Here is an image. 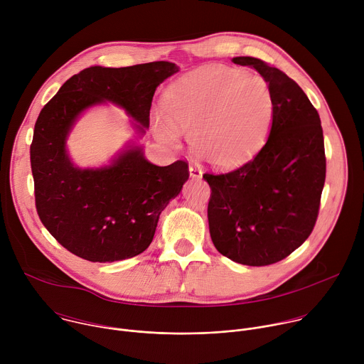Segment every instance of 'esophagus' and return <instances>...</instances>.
Masks as SVG:
<instances>
[{
	"label": "esophagus",
	"instance_id": "1",
	"mask_svg": "<svg viewBox=\"0 0 364 364\" xmlns=\"http://www.w3.org/2000/svg\"><path fill=\"white\" fill-rule=\"evenodd\" d=\"M188 171H190V177L194 178V180H198V178H201V176H203L201 168H200L198 166H196V164H191V166L188 167Z\"/></svg>",
	"mask_w": 364,
	"mask_h": 364
}]
</instances>
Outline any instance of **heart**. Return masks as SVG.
I'll use <instances>...</instances> for the list:
<instances>
[{"instance_id": "b5f03b06", "label": "heart", "mask_w": 364, "mask_h": 364, "mask_svg": "<svg viewBox=\"0 0 364 364\" xmlns=\"http://www.w3.org/2000/svg\"><path fill=\"white\" fill-rule=\"evenodd\" d=\"M163 103L170 119L155 121L159 135L176 141V127L190 132L196 157L218 168L250 160L265 145L275 118L268 80L226 66L188 73L167 89Z\"/></svg>"}]
</instances>
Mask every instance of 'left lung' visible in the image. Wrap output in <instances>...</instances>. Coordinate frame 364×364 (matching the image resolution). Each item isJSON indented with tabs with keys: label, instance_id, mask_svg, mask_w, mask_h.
Returning a JSON list of instances; mask_svg holds the SVG:
<instances>
[{
	"label": "left lung",
	"instance_id": "8db88e82",
	"mask_svg": "<svg viewBox=\"0 0 364 364\" xmlns=\"http://www.w3.org/2000/svg\"><path fill=\"white\" fill-rule=\"evenodd\" d=\"M233 63L264 76L275 97L271 134L255 157L226 173H205L213 245L232 261L265 267L282 261L313 232L326 181L321 121L304 90L282 70L242 56Z\"/></svg>",
	"mask_w": 364,
	"mask_h": 364
}]
</instances>
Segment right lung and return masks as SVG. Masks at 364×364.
Returning a JSON list of instances; mask_svg holds the SVG:
<instances>
[{"label":"right lung","instance_id":"add662e5","mask_svg":"<svg viewBox=\"0 0 364 364\" xmlns=\"http://www.w3.org/2000/svg\"><path fill=\"white\" fill-rule=\"evenodd\" d=\"M177 72L170 62L92 66L66 80L41 109L30 146L36 209L44 228L73 255L103 264L142 253L190 173L183 160L167 167L151 164L135 144L109 166L82 170L69 159V132L82 112L111 102L144 135L155 89Z\"/></svg>","mask_w":364,"mask_h":364}]
</instances>
